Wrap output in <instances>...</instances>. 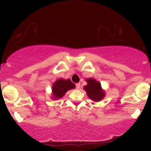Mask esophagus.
I'll list each match as a JSON object with an SVG mask.
<instances>
[{
	"label": "esophagus",
	"instance_id": "obj_1",
	"mask_svg": "<svg viewBox=\"0 0 151 151\" xmlns=\"http://www.w3.org/2000/svg\"><path fill=\"white\" fill-rule=\"evenodd\" d=\"M81 87V84L80 83H76V88L77 89H79Z\"/></svg>",
	"mask_w": 151,
	"mask_h": 151
}]
</instances>
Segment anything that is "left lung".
Wrapping results in <instances>:
<instances>
[{"instance_id":"obj_1","label":"left lung","mask_w":151,"mask_h":151,"mask_svg":"<svg viewBox=\"0 0 151 151\" xmlns=\"http://www.w3.org/2000/svg\"><path fill=\"white\" fill-rule=\"evenodd\" d=\"M87 85L84 86V90L86 91L88 98L94 102H99L105 96V91L102 88L101 83L93 78L86 79Z\"/></svg>"}]
</instances>
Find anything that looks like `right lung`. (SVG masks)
Instances as JSON below:
<instances>
[{
    "label": "right lung",
    "instance_id": "obj_1",
    "mask_svg": "<svg viewBox=\"0 0 151 151\" xmlns=\"http://www.w3.org/2000/svg\"><path fill=\"white\" fill-rule=\"evenodd\" d=\"M75 88V85L71 82L70 79L59 78L53 83L52 86V100H58L63 97L68 91Z\"/></svg>",
    "mask_w": 151,
    "mask_h": 151
}]
</instances>
